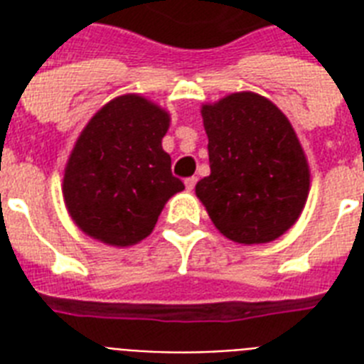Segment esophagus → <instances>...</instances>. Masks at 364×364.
<instances>
[{"label":"esophagus","instance_id":"1","mask_svg":"<svg viewBox=\"0 0 364 364\" xmlns=\"http://www.w3.org/2000/svg\"><path fill=\"white\" fill-rule=\"evenodd\" d=\"M196 181H198V179H196V177H188V179H185V188H187L188 193H191V191H193L194 185H196Z\"/></svg>","mask_w":364,"mask_h":364}]
</instances>
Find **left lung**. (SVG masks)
Instances as JSON below:
<instances>
[{"label":"left lung","instance_id":"left-lung-1","mask_svg":"<svg viewBox=\"0 0 364 364\" xmlns=\"http://www.w3.org/2000/svg\"><path fill=\"white\" fill-rule=\"evenodd\" d=\"M200 113L211 173L194 191L211 223L243 245L283 236L310 193V166L293 124L255 92L228 94Z\"/></svg>","mask_w":364,"mask_h":364}]
</instances>
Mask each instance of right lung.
Returning a JSON list of instances; mask_svg holds the SVG:
<instances>
[{
	"mask_svg": "<svg viewBox=\"0 0 364 364\" xmlns=\"http://www.w3.org/2000/svg\"><path fill=\"white\" fill-rule=\"evenodd\" d=\"M170 113L139 94H124L94 113L64 170L65 210L90 238L130 247L147 238L160 211L185 185L171 176L162 137Z\"/></svg>",
	"mask_w": 364,
	"mask_h": 364,
	"instance_id": "add662e5",
	"label": "right lung"
}]
</instances>
